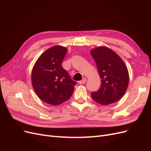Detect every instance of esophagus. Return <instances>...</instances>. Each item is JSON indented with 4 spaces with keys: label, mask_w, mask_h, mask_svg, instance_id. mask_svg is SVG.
<instances>
[{
    "label": "esophagus",
    "mask_w": 151,
    "mask_h": 151,
    "mask_svg": "<svg viewBox=\"0 0 151 151\" xmlns=\"http://www.w3.org/2000/svg\"><path fill=\"white\" fill-rule=\"evenodd\" d=\"M86 81H87V79L85 78V77H84L83 79H82L81 81H79V84H84L86 83Z\"/></svg>",
    "instance_id": "34e87169"
}]
</instances>
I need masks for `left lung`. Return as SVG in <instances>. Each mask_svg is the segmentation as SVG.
Segmentation results:
<instances>
[{
  "mask_svg": "<svg viewBox=\"0 0 151 151\" xmlns=\"http://www.w3.org/2000/svg\"><path fill=\"white\" fill-rule=\"evenodd\" d=\"M96 63L101 84L96 92L91 93L92 98L102 105L112 104L125 93L129 83V74L124 62L118 55L106 47L91 50Z\"/></svg>",
  "mask_w": 151,
  "mask_h": 151,
  "instance_id": "1",
  "label": "left lung"
}]
</instances>
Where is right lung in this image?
<instances>
[{"label":"right lung","instance_id":"1","mask_svg":"<svg viewBox=\"0 0 151 151\" xmlns=\"http://www.w3.org/2000/svg\"><path fill=\"white\" fill-rule=\"evenodd\" d=\"M67 48L56 45L47 49L35 62L31 83L38 96L51 105H58L70 98L76 82L62 66Z\"/></svg>","mask_w":151,"mask_h":151}]
</instances>
